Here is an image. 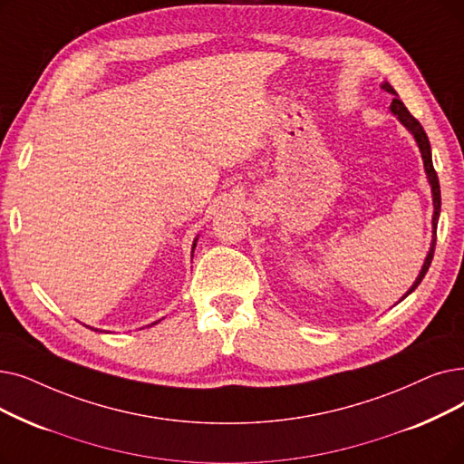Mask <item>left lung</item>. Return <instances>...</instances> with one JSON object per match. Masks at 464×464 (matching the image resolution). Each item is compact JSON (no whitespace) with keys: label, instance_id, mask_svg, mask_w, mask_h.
I'll use <instances>...</instances> for the list:
<instances>
[{"label":"left lung","instance_id":"left-lung-1","mask_svg":"<svg viewBox=\"0 0 464 464\" xmlns=\"http://www.w3.org/2000/svg\"><path fill=\"white\" fill-rule=\"evenodd\" d=\"M382 89H385L387 92L394 94L396 98H392V104H391V111L394 115H398V119L401 121V125H404L417 140V146L420 150V155H422V163H425V170H427V176H429V182H430V188H432V200H434V218H432V227H434V237H432V246H430V252L425 259V266H422L417 280L413 282V286L410 288V292L404 295L408 297L419 285L420 280L425 278L430 264H432V257H434V248H436V226H438V218H440V208H441V197H440V182H438V174L434 170V165H432V153H430V142H429V136L425 132V129H422V125L419 123V121L408 111V108L404 106V102L398 98L396 91L389 85V83H382Z\"/></svg>","mask_w":464,"mask_h":464}]
</instances>
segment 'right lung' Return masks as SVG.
Listing matches in <instances>:
<instances>
[{
	"label": "right lung",
	"instance_id": "right-lung-1",
	"mask_svg": "<svg viewBox=\"0 0 464 464\" xmlns=\"http://www.w3.org/2000/svg\"><path fill=\"white\" fill-rule=\"evenodd\" d=\"M193 248H195V243H193Z\"/></svg>",
	"mask_w": 464,
	"mask_h": 464
}]
</instances>
